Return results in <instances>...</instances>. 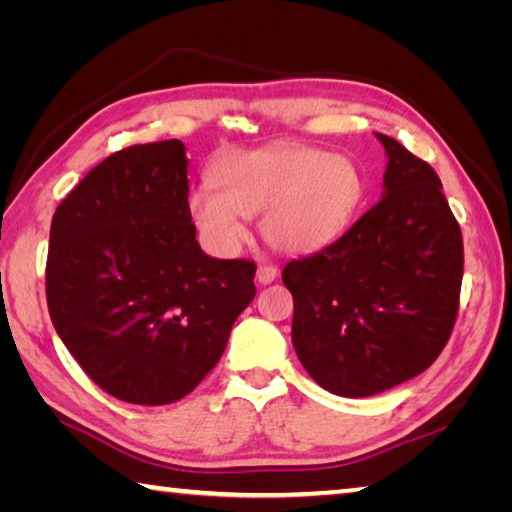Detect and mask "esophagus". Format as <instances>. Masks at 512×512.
I'll use <instances>...</instances> for the list:
<instances>
[{
  "label": "esophagus",
  "mask_w": 512,
  "mask_h": 512,
  "mask_svg": "<svg viewBox=\"0 0 512 512\" xmlns=\"http://www.w3.org/2000/svg\"><path fill=\"white\" fill-rule=\"evenodd\" d=\"M277 277V268L275 266H259L257 268V282L259 284H271Z\"/></svg>",
  "instance_id": "obj_1"
}]
</instances>
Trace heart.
Wrapping results in <instances>:
<instances>
[{"label":"heart","instance_id":"obj_1","mask_svg":"<svg viewBox=\"0 0 512 512\" xmlns=\"http://www.w3.org/2000/svg\"><path fill=\"white\" fill-rule=\"evenodd\" d=\"M363 196L366 183L350 158L287 142L221 155L212 185L194 187L187 210L203 244L219 257L239 253L248 239L246 216L257 214L275 250L311 255L348 232Z\"/></svg>","mask_w":512,"mask_h":512}]
</instances>
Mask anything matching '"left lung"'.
<instances>
[{
	"instance_id": "8db88e82",
	"label": "left lung",
	"mask_w": 512,
	"mask_h": 512,
	"mask_svg": "<svg viewBox=\"0 0 512 512\" xmlns=\"http://www.w3.org/2000/svg\"><path fill=\"white\" fill-rule=\"evenodd\" d=\"M381 201L320 253L293 259L291 341L318 386L370 397L427 370L452 334L463 280L461 228L427 162L393 137Z\"/></svg>"
}]
</instances>
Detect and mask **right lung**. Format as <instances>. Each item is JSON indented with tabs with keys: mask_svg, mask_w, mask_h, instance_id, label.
I'll list each match as a JSON object with an SVG mask.
<instances>
[{
	"mask_svg": "<svg viewBox=\"0 0 512 512\" xmlns=\"http://www.w3.org/2000/svg\"><path fill=\"white\" fill-rule=\"evenodd\" d=\"M187 167L180 140L128 146L88 171L51 219V323L121 402L183 400L255 298L253 262L198 246Z\"/></svg>",
	"mask_w": 512,
	"mask_h": 512,
	"instance_id": "right-lung-1",
	"label": "right lung"
}]
</instances>
